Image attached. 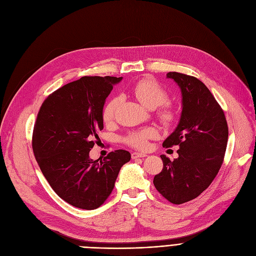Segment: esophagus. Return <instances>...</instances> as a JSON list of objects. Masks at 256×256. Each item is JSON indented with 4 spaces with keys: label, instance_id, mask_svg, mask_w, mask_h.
I'll use <instances>...</instances> for the list:
<instances>
[{
    "label": "esophagus",
    "instance_id": "obj_1",
    "mask_svg": "<svg viewBox=\"0 0 256 256\" xmlns=\"http://www.w3.org/2000/svg\"><path fill=\"white\" fill-rule=\"evenodd\" d=\"M131 156H132L133 160H136V158H142V157H146V156H147V154H144V153H138V152H133Z\"/></svg>",
    "mask_w": 256,
    "mask_h": 256
}]
</instances>
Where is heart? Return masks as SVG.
Returning a JSON list of instances; mask_svg holds the SVG:
<instances>
[{"label": "heart", "instance_id": "heart-1", "mask_svg": "<svg viewBox=\"0 0 256 256\" xmlns=\"http://www.w3.org/2000/svg\"><path fill=\"white\" fill-rule=\"evenodd\" d=\"M133 94L138 98V100L147 108L155 109L158 106L164 104L168 101V94L160 86V84L153 80H142L134 85L132 90ZM120 103V98L114 96V98L109 100L103 109V120L106 123H110L114 118L116 109ZM172 112L164 110L160 114V118L166 124H168L173 120ZM154 131L151 129H144L140 131L133 132L129 134L126 138V142L132 147H134L140 150H144L148 147V140L154 136Z\"/></svg>", "mask_w": 256, "mask_h": 256}]
</instances>
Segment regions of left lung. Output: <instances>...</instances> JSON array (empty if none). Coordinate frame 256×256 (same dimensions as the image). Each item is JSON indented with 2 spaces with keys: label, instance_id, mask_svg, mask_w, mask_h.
Returning a JSON list of instances; mask_svg holds the SVG:
<instances>
[{
  "label": "left lung",
  "instance_id": "8db88e82",
  "mask_svg": "<svg viewBox=\"0 0 256 256\" xmlns=\"http://www.w3.org/2000/svg\"><path fill=\"white\" fill-rule=\"evenodd\" d=\"M180 88L182 110L175 130L162 146H178L173 162L160 155L164 168L153 184L162 196L174 204L197 198L208 188L220 170L228 140L224 112L199 79L170 72Z\"/></svg>",
  "mask_w": 256,
  "mask_h": 256
}]
</instances>
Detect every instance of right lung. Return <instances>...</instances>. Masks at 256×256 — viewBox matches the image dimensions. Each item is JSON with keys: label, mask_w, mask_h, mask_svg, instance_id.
Wrapping results in <instances>:
<instances>
[{"label": "right lung", "mask_w": 256, "mask_h": 256, "mask_svg": "<svg viewBox=\"0 0 256 256\" xmlns=\"http://www.w3.org/2000/svg\"><path fill=\"white\" fill-rule=\"evenodd\" d=\"M122 77H82L66 84L42 103L32 148L42 172L58 196L81 210H96L112 194L126 150L92 160L90 151L103 129V107Z\"/></svg>", "instance_id": "obj_1"}]
</instances>
